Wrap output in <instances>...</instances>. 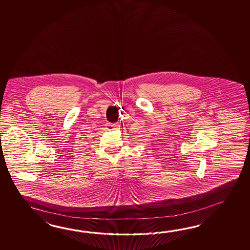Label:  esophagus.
Returning a JSON list of instances; mask_svg holds the SVG:
<instances>
[{
  "label": "esophagus",
  "instance_id": "obj_1",
  "mask_svg": "<svg viewBox=\"0 0 250 250\" xmlns=\"http://www.w3.org/2000/svg\"><path fill=\"white\" fill-rule=\"evenodd\" d=\"M106 128L108 130H115L119 128V125L117 124H112V123H107Z\"/></svg>",
  "mask_w": 250,
  "mask_h": 250
}]
</instances>
